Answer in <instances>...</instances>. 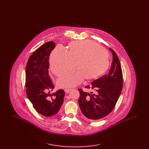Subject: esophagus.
<instances>
[{
    "label": "esophagus",
    "mask_w": 149,
    "mask_h": 149,
    "mask_svg": "<svg viewBox=\"0 0 149 149\" xmlns=\"http://www.w3.org/2000/svg\"><path fill=\"white\" fill-rule=\"evenodd\" d=\"M64 91L66 93H69L71 91V89H64Z\"/></svg>",
    "instance_id": "1"
}]
</instances>
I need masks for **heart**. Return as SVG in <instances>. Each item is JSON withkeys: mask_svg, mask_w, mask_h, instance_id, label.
Instances as JSON below:
<instances>
[{"mask_svg": "<svg viewBox=\"0 0 149 149\" xmlns=\"http://www.w3.org/2000/svg\"><path fill=\"white\" fill-rule=\"evenodd\" d=\"M68 50L58 45L52 51L50 69L57 77L70 72H77L60 78L57 84L59 88H71L80 84L84 79L94 80L103 75L109 68V60L106 49L90 40L75 41L69 44Z\"/></svg>", "mask_w": 149, "mask_h": 149, "instance_id": "heart-1", "label": "heart"}]
</instances>
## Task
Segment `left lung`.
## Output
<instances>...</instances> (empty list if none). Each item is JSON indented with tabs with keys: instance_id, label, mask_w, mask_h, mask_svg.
I'll use <instances>...</instances> for the list:
<instances>
[{
	"instance_id": "8db88e82",
	"label": "left lung",
	"mask_w": 149,
	"mask_h": 149,
	"mask_svg": "<svg viewBox=\"0 0 149 149\" xmlns=\"http://www.w3.org/2000/svg\"><path fill=\"white\" fill-rule=\"evenodd\" d=\"M109 49L113 55L109 72L85 86L86 90L92 92L79 89L80 108L85 117L91 120H98L110 113L122 89L123 76L120 61L113 50Z\"/></svg>"
}]
</instances>
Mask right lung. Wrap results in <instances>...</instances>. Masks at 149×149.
Segmentation results:
<instances>
[{
	"label": "right lung",
	"instance_id": "1",
	"mask_svg": "<svg viewBox=\"0 0 149 149\" xmlns=\"http://www.w3.org/2000/svg\"><path fill=\"white\" fill-rule=\"evenodd\" d=\"M55 47L53 41L45 43L29 57L26 68V87L29 100L36 110L46 117L56 114L64 102L65 92L54 88L49 75V57Z\"/></svg>",
	"mask_w": 149,
	"mask_h": 149
}]
</instances>
